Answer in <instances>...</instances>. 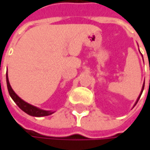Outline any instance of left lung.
I'll use <instances>...</instances> for the list:
<instances>
[{
	"label": "left lung",
	"instance_id": "obj_1",
	"mask_svg": "<svg viewBox=\"0 0 150 150\" xmlns=\"http://www.w3.org/2000/svg\"><path fill=\"white\" fill-rule=\"evenodd\" d=\"M144 85H143V87H142V90H141V92H140V94H139V98H137V101H136V102H135V104H134V106H135L136 104H137V103H138V101H139V99L140 98V96H141L142 93H143V91H144Z\"/></svg>",
	"mask_w": 150,
	"mask_h": 150
}]
</instances>
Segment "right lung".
Segmentation results:
<instances>
[{"label":"right lung","instance_id":"right-lung-1","mask_svg":"<svg viewBox=\"0 0 150 150\" xmlns=\"http://www.w3.org/2000/svg\"><path fill=\"white\" fill-rule=\"evenodd\" d=\"M6 84H7V89H8L9 94L11 96V98L13 99V101L16 103V105L19 107L23 112H25L27 114L31 115V116H34V117L48 116V115H51V114H52L54 112H52V111H47V110L41 109V108H39L38 107L33 106L32 104L26 103L24 100H22L20 97L15 93L13 89H12V88L11 87V84L9 83L7 73H6Z\"/></svg>","mask_w":150,"mask_h":150}]
</instances>
